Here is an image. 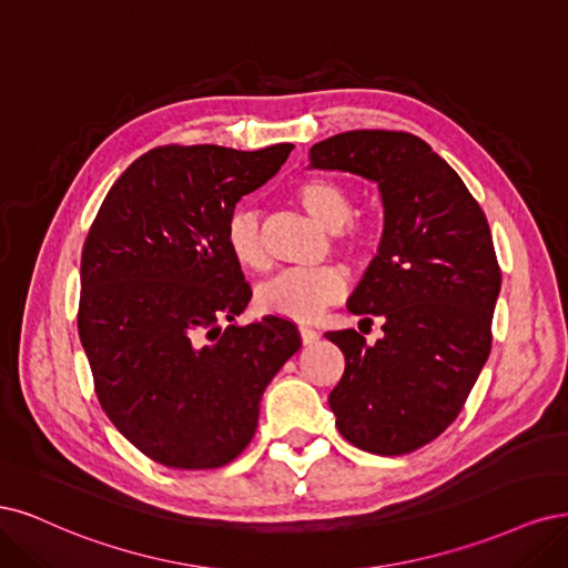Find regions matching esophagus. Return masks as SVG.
<instances>
[{
  "mask_svg": "<svg viewBox=\"0 0 568 568\" xmlns=\"http://www.w3.org/2000/svg\"><path fill=\"white\" fill-rule=\"evenodd\" d=\"M300 335H302V342L308 346V344H314L316 339H318V333L314 331V327H306V325H302L300 327Z\"/></svg>",
  "mask_w": 568,
  "mask_h": 568,
  "instance_id": "1",
  "label": "esophagus"
}]
</instances>
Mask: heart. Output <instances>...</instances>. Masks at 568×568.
I'll return each instance as SVG.
<instances>
[{
    "mask_svg": "<svg viewBox=\"0 0 568 568\" xmlns=\"http://www.w3.org/2000/svg\"><path fill=\"white\" fill-rule=\"evenodd\" d=\"M295 200L304 212L325 229L337 231L342 247L356 260H368L377 247V233L368 224L349 222L354 214L352 193L339 181L327 176H308L295 186ZM226 245L233 260L243 268L264 271L268 252L262 237V219L257 210L235 207L226 222ZM346 281L333 266L287 268L276 278L262 283L254 292V304L262 314L292 321L316 318L325 306L342 300Z\"/></svg>",
    "mask_w": 568,
    "mask_h": 568,
    "instance_id": "obj_1",
    "label": "heart"
}]
</instances>
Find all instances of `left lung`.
Wrapping results in <instances>:
<instances>
[{"instance_id":"obj_1","label":"left lung","mask_w":568,"mask_h":568,"mask_svg":"<svg viewBox=\"0 0 568 568\" xmlns=\"http://www.w3.org/2000/svg\"><path fill=\"white\" fill-rule=\"evenodd\" d=\"M308 168L352 172L377 184L384 231L377 257L349 300L384 337H325L344 354L331 392L346 442L404 455L434 442L460 415L490 354L500 266L477 200L432 145L408 132L356 130L308 151Z\"/></svg>"}]
</instances>
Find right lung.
I'll return each instance as SVG.
<instances>
[{"mask_svg":"<svg viewBox=\"0 0 568 568\" xmlns=\"http://www.w3.org/2000/svg\"><path fill=\"white\" fill-rule=\"evenodd\" d=\"M292 149L160 145L122 172L89 229L78 331L99 404L164 467L235 460L257 429L266 384L302 346L285 318L233 323L252 290L226 245L237 200Z\"/></svg>","mask_w":568,"mask_h":568,"instance_id":"right-lung-1","label":"right lung"}]
</instances>
